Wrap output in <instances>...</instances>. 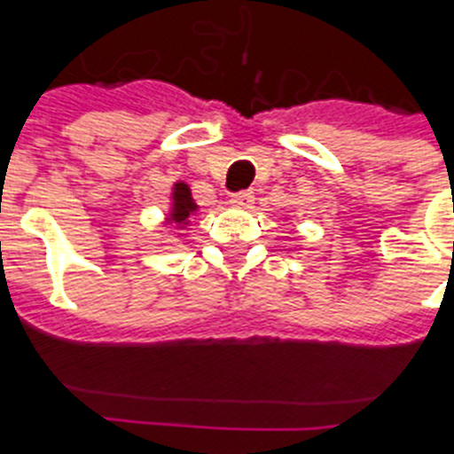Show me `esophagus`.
Listing matches in <instances>:
<instances>
[{
  "label": "esophagus",
  "mask_w": 454,
  "mask_h": 454,
  "mask_svg": "<svg viewBox=\"0 0 454 454\" xmlns=\"http://www.w3.org/2000/svg\"><path fill=\"white\" fill-rule=\"evenodd\" d=\"M253 201H255V194L251 190H244V192H235L231 197V203L235 207H242V210H251Z\"/></svg>",
  "instance_id": "34e87169"
}]
</instances>
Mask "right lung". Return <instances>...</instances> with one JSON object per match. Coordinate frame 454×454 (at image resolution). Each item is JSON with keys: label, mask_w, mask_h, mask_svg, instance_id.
<instances>
[{"label": "right lung", "mask_w": 454, "mask_h": 454, "mask_svg": "<svg viewBox=\"0 0 454 454\" xmlns=\"http://www.w3.org/2000/svg\"><path fill=\"white\" fill-rule=\"evenodd\" d=\"M197 210L199 206L197 201L192 199L190 185L183 181L174 183V187H171V206H169V212H167L165 223L185 231V228L190 226V219L197 215Z\"/></svg>", "instance_id": "obj_1"}]
</instances>
